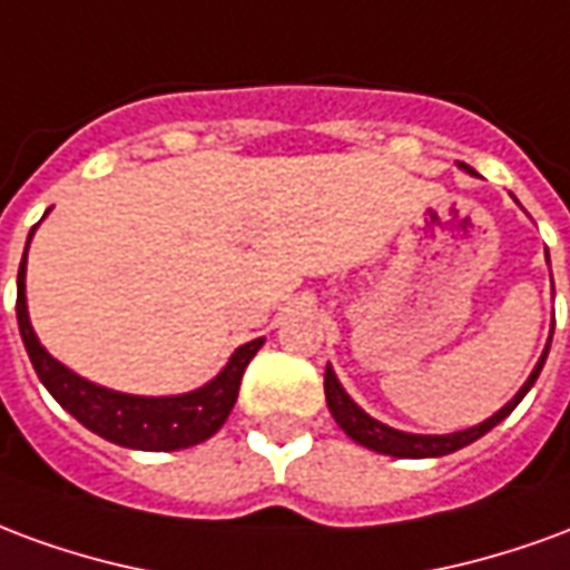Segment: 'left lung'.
<instances>
[{"label": "left lung", "mask_w": 570, "mask_h": 570, "mask_svg": "<svg viewBox=\"0 0 570 570\" xmlns=\"http://www.w3.org/2000/svg\"><path fill=\"white\" fill-rule=\"evenodd\" d=\"M550 354V345L543 351V357L534 366V372L528 375V382L522 384V391L501 409V412H494L489 421H482L476 428L461 430V433H449V436H419V433H403V430H394L382 424V421L370 419L363 409L345 394V387L338 384L335 379V372L326 366V375H323V391H326V406L333 412V419L338 421V428L345 430L347 436L360 445H366L372 452H382V454H394V458H440V454H452L458 449H464L470 442H476L479 436H485L494 424H501L515 406H519V400L531 391V384L538 382L540 370H543V360Z\"/></svg>", "instance_id": "obj_1"}]
</instances>
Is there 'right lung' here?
<instances>
[{"label":"right lung","instance_id":"add662e5","mask_svg":"<svg viewBox=\"0 0 570 570\" xmlns=\"http://www.w3.org/2000/svg\"><path fill=\"white\" fill-rule=\"evenodd\" d=\"M32 237V232H30ZM23 274H27V249L18 268V326L23 347L30 354V363L42 384L51 391L60 406L72 419L94 430L97 436L125 445V449H142V452H174L188 449L198 442L210 440L223 428L228 412L235 406L240 379L249 360L256 357L262 338H253L240 345L210 384L200 391L183 396H130L118 391H106L97 384L85 382L76 372L60 366L32 333L30 314H27V296H23Z\"/></svg>","mask_w":570,"mask_h":570}]
</instances>
